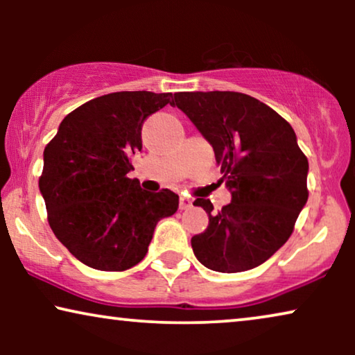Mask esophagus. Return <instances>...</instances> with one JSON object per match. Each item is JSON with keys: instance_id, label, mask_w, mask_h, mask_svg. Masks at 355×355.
Wrapping results in <instances>:
<instances>
[{"instance_id": "obj_1", "label": "esophagus", "mask_w": 355, "mask_h": 355, "mask_svg": "<svg viewBox=\"0 0 355 355\" xmlns=\"http://www.w3.org/2000/svg\"><path fill=\"white\" fill-rule=\"evenodd\" d=\"M192 207V200L189 197H181L179 198V208L181 210H187V208Z\"/></svg>"}]
</instances>
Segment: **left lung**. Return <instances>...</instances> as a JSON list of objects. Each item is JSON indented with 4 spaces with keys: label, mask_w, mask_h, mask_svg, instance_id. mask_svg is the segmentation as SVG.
<instances>
[{
    "label": "left lung",
    "mask_w": 355,
    "mask_h": 355,
    "mask_svg": "<svg viewBox=\"0 0 355 355\" xmlns=\"http://www.w3.org/2000/svg\"><path fill=\"white\" fill-rule=\"evenodd\" d=\"M174 101L210 142L231 191L218 213L207 198L193 202L208 215L207 230L191 241L193 254L220 273L255 268L289 239L309 198V162L294 129L239 92H179Z\"/></svg>",
    "instance_id": "8db88e82"
}]
</instances>
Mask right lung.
<instances>
[{
    "mask_svg": "<svg viewBox=\"0 0 355 355\" xmlns=\"http://www.w3.org/2000/svg\"><path fill=\"white\" fill-rule=\"evenodd\" d=\"M173 94L114 92L61 121L43 152L38 187L58 241L101 271L132 268L147 255L157 223L179 207L176 193L147 192L128 178L142 150V125Z\"/></svg>",
    "mask_w": 355,
    "mask_h": 355,
    "instance_id": "right-lung-1",
    "label": "right lung"
}]
</instances>
